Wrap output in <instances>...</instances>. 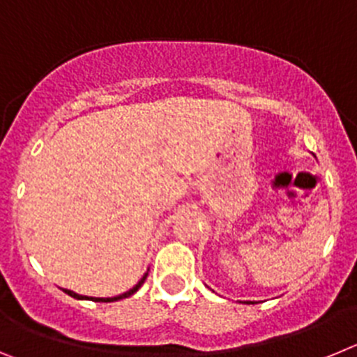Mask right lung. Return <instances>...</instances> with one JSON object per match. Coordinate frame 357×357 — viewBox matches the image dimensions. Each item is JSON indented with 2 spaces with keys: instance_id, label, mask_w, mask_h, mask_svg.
<instances>
[{
  "instance_id": "right-lung-1",
  "label": "right lung",
  "mask_w": 357,
  "mask_h": 357,
  "mask_svg": "<svg viewBox=\"0 0 357 357\" xmlns=\"http://www.w3.org/2000/svg\"><path fill=\"white\" fill-rule=\"evenodd\" d=\"M148 270H150V268H148ZM148 270H146V273H144V275L141 277L139 282H137V284H135L134 288H130V289H128V291L121 293V295L109 296V298H100V296H85V295H78V293L71 291V289H64V288H62V291L68 293V295H69V296H73V298H77V301H93V302H116V301H121V298H127V296L134 295V293L137 291V289H139L141 286L144 284V280H146V277H148Z\"/></svg>"
}]
</instances>
